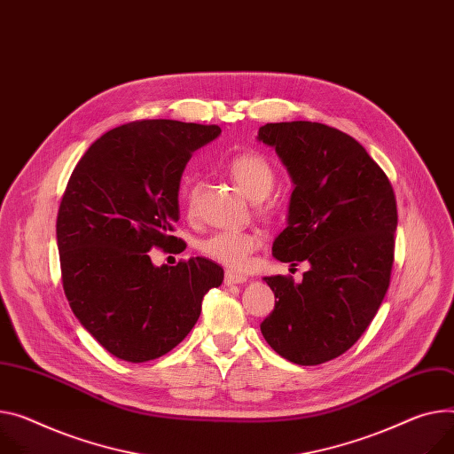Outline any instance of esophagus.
I'll return each mask as SVG.
<instances>
[{"label": "esophagus", "instance_id": "esophagus-1", "mask_svg": "<svg viewBox=\"0 0 454 454\" xmlns=\"http://www.w3.org/2000/svg\"><path fill=\"white\" fill-rule=\"evenodd\" d=\"M243 282H247V276H246V274H238V272H232V270H227V272H225V284H227V286L243 284Z\"/></svg>", "mask_w": 454, "mask_h": 454}]
</instances>
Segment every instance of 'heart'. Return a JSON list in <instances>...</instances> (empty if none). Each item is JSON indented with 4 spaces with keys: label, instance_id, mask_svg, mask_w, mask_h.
Masks as SVG:
<instances>
[{
    "label": "heart",
    "instance_id": "obj_1",
    "mask_svg": "<svg viewBox=\"0 0 454 454\" xmlns=\"http://www.w3.org/2000/svg\"><path fill=\"white\" fill-rule=\"evenodd\" d=\"M227 170L231 178L246 191L251 200H263L274 187L276 174L270 161L258 153H241L236 154ZM198 198V184L189 180L185 184V203L189 211H194ZM262 246V236L256 231H216L207 236L200 243V251L229 269L241 270L246 269L251 254Z\"/></svg>",
    "mask_w": 454,
    "mask_h": 454
}]
</instances>
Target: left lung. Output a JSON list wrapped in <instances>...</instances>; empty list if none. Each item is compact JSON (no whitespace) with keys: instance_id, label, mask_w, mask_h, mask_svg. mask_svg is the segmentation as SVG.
<instances>
[{"instance_id":"1","label":"left lung","mask_w":454,"mask_h":454,"mask_svg":"<svg viewBox=\"0 0 454 454\" xmlns=\"http://www.w3.org/2000/svg\"><path fill=\"white\" fill-rule=\"evenodd\" d=\"M294 182L276 260L309 262L301 284L267 276L274 309L260 329L286 360L318 365L351 348L391 284L396 198L387 174L348 134L312 121L260 127Z\"/></svg>"}]
</instances>
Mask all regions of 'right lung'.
<instances>
[{"label": "right lung", "mask_w": 454, "mask_h": 454, "mask_svg": "<svg viewBox=\"0 0 454 454\" xmlns=\"http://www.w3.org/2000/svg\"><path fill=\"white\" fill-rule=\"evenodd\" d=\"M218 125L142 120L103 134L74 167L56 238L63 291L80 324L120 360L167 355L194 327L223 269L207 258L156 267L151 249L180 247V180Z\"/></svg>", "instance_id": "1"}]
</instances>
